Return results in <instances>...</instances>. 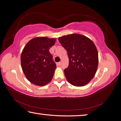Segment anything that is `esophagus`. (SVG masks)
<instances>
[{
  "instance_id": "esophagus-1",
  "label": "esophagus",
  "mask_w": 121,
  "mask_h": 121,
  "mask_svg": "<svg viewBox=\"0 0 121 121\" xmlns=\"http://www.w3.org/2000/svg\"><path fill=\"white\" fill-rule=\"evenodd\" d=\"M60 64H61V63H60V62H58L56 63V65H60Z\"/></svg>"
}]
</instances>
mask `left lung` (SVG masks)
<instances>
[{
	"mask_svg": "<svg viewBox=\"0 0 121 121\" xmlns=\"http://www.w3.org/2000/svg\"><path fill=\"white\" fill-rule=\"evenodd\" d=\"M58 39L69 58V65L64 70L67 80L75 86L87 84L95 76L99 62L93 41L78 34L63 36Z\"/></svg>",
	"mask_w": 121,
	"mask_h": 121,
	"instance_id": "obj_1",
	"label": "left lung"
}]
</instances>
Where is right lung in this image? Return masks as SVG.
I'll list each match as a JSON object with an SVG mask.
<instances>
[{
    "mask_svg": "<svg viewBox=\"0 0 121 121\" xmlns=\"http://www.w3.org/2000/svg\"><path fill=\"white\" fill-rule=\"evenodd\" d=\"M56 41V38L37 37L29 41L22 50V70L26 79L35 85L44 86L52 80L56 66L49 50Z\"/></svg>",
    "mask_w": 121,
    "mask_h": 121,
    "instance_id": "1",
    "label": "right lung"
}]
</instances>
